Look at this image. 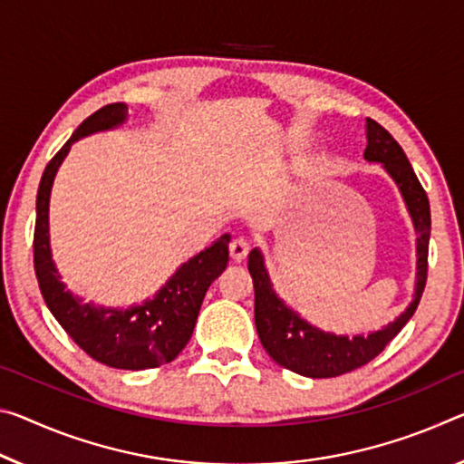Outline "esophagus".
<instances>
[{
  "label": "esophagus",
  "mask_w": 464,
  "mask_h": 464,
  "mask_svg": "<svg viewBox=\"0 0 464 464\" xmlns=\"http://www.w3.org/2000/svg\"><path fill=\"white\" fill-rule=\"evenodd\" d=\"M229 252L235 262H241L249 254V241L246 237H235L229 246Z\"/></svg>",
  "instance_id": "esophagus-1"
}]
</instances>
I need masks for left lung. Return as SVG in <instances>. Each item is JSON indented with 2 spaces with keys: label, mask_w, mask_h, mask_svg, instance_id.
<instances>
[{
  "label": "left lung",
  "mask_w": 464,
  "mask_h": 464,
  "mask_svg": "<svg viewBox=\"0 0 464 464\" xmlns=\"http://www.w3.org/2000/svg\"><path fill=\"white\" fill-rule=\"evenodd\" d=\"M363 157L373 163H382L392 175L396 186L401 188L407 208L413 217L417 231V289L413 304L407 312L401 314L392 324L372 334L359 336H336L307 324L295 312H291L276 293L272 291L268 272L264 268L262 254L252 249L247 258V270L254 281V320L258 330L262 347L278 365L299 373L305 378H336L349 373L357 367L370 363L378 357L386 344L401 333L402 326L413 318L428 283V252L431 215L430 200L417 175L411 167L407 154L401 144L388 134V130L367 117V146Z\"/></svg>",
  "instance_id": "obj_1"
}]
</instances>
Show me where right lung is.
<instances>
[{"label": "right lung", "mask_w": 464, "mask_h": 464, "mask_svg": "<svg viewBox=\"0 0 464 464\" xmlns=\"http://www.w3.org/2000/svg\"><path fill=\"white\" fill-rule=\"evenodd\" d=\"M128 107L113 102L80 123L60 152L49 160L36 194L33 239L34 272L43 299L73 343L94 362L115 370H146L173 362L194 333L198 312L210 283L227 268L231 235H223L175 272L159 295L130 310H102L63 291V283L51 260L49 249V194L51 183L68 154L72 142L92 131L109 130L126 121Z\"/></svg>", "instance_id": "add662e5"}]
</instances>
